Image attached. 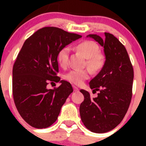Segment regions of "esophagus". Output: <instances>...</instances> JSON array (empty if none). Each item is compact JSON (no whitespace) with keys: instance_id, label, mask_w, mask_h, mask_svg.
Listing matches in <instances>:
<instances>
[{"instance_id":"obj_1","label":"esophagus","mask_w":146,"mask_h":146,"mask_svg":"<svg viewBox=\"0 0 146 146\" xmlns=\"http://www.w3.org/2000/svg\"><path fill=\"white\" fill-rule=\"evenodd\" d=\"M73 90H74V92H78L79 91L78 88L76 86H75V85H73Z\"/></svg>"}]
</instances>
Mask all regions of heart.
Returning a JSON list of instances; mask_svg holds the SVG:
<instances>
[{"instance_id":"1","label":"heart","mask_w":146,"mask_h":146,"mask_svg":"<svg viewBox=\"0 0 146 146\" xmlns=\"http://www.w3.org/2000/svg\"><path fill=\"white\" fill-rule=\"evenodd\" d=\"M77 49L83 54L87 58V66L92 72H97L102 68L104 64V60L100 51L99 46L92 41H84L76 46ZM69 56V48L66 46L59 50L57 54V61L61 67H65L68 64ZM90 76L89 70H73L66 73L65 80L76 85H81L85 80H88Z\"/></svg>"}]
</instances>
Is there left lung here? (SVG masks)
<instances>
[{"label": "left lung", "mask_w": 146, "mask_h": 146, "mask_svg": "<svg viewBox=\"0 0 146 146\" xmlns=\"http://www.w3.org/2000/svg\"><path fill=\"white\" fill-rule=\"evenodd\" d=\"M104 39L97 35L87 37L95 39L104 47L105 62L100 73L90 82L91 98L84 90L80 104V118L85 127L94 133H106L119 125L130 105L132 97L133 69L124 46L113 35L104 32Z\"/></svg>", "instance_id": "left-lung-1"}]
</instances>
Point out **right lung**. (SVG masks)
<instances>
[{
  "label": "right lung",
  "mask_w": 146,
  "mask_h": 146,
  "mask_svg": "<svg viewBox=\"0 0 146 146\" xmlns=\"http://www.w3.org/2000/svg\"><path fill=\"white\" fill-rule=\"evenodd\" d=\"M81 35L54 27H46L26 39L13 68V95L20 116L36 129L56 121L68 97L73 90L70 82L61 80L57 54L60 49ZM49 81L60 82L58 88L47 89Z\"/></svg>",
  "instance_id": "add662e5"
}]
</instances>
